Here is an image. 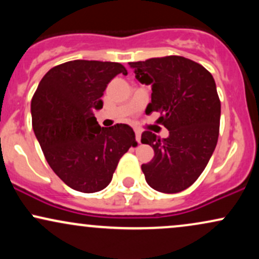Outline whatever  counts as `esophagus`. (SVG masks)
Segmentation results:
<instances>
[{"label": "esophagus", "mask_w": 259, "mask_h": 259, "mask_svg": "<svg viewBox=\"0 0 259 259\" xmlns=\"http://www.w3.org/2000/svg\"><path fill=\"white\" fill-rule=\"evenodd\" d=\"M135 135H136V141L140 144V142H141V130L135 129Z\"/></svg>", "instance_id": "34e87169"}]
</instances>
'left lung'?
Listing matches in <instances>:
<instances>
[{"label": "left lung", "instance_id": "8db88e82", "mask_svg": "<svg viewBox=\"0 0 259 259\" xmlns=\"http://www.w3.org/2000/svg\"><path fill=\"white\" fill-rule=\"evenodd\" d=\"M135 79L152 88L146 114L159 112L167 139L144 132L142 144L154 157L142 164L147 184L156 191L177 194L191 186L206 168L217 146L221 101L215 81L206 68L180 56L132 62Z\"/></svg>", "mask_w": 259, "mask_h": 259}]
</instances>
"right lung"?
I'll list each match as a JSON object with an SVG mask.
<instances>
[{
	"label": "right lung",
	"mask_w": 259,
	"mask_h": 259,
	"mask_svg": "<svg viewBox=\"0 0 259 259\" xmlns=\"http://www.w3.org/2000/svg\"><path fill=\"white\" fill-rule=\"evenodd\" d=\"M120 63L70 61L50 69L31 100L32 129L52 170L76 191L92 194L111 183L135 133L126 124L101 127L95 112L103 107L107 85Z\"/></svg>",
	"instance_id": "obj_1"
}]
</instances>
